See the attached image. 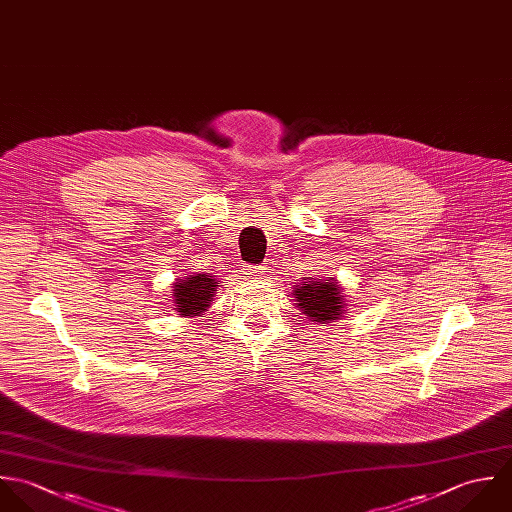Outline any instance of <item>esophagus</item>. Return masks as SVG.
Wrapping results in <instances>:
<instances>
[{
	"label": "esophagus",
	"mask_w": 512,
	"mask_h": 512,
	"mask_svg": "<svg viewBox=\"0 0 512 512\" xmlns=\"http://www.w3.org/2000/svg\"><path fill=\"white\" fill-rule=\"evenodd\" d=\"M241 273L245 275V279H263L269 273L267 265H243Z\"/></svg>",
	"instance_id": "34e87169"
}]
</instances>
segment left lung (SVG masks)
<instances>
[{"mask_svg": "<svg viewBox=\"0 0 512 512\" xmlns=\"http://www.w3.org/2000/svg\"><path fill=\"white\" fill-rule=\"evenodd\" d=\"M291 293L295 297V305L312 322H334L344 314L346 301L342 297V287L332 279H312L307 277L301 285Z\"/></svg>", "mask_w": 512, "mask_h": 512, "instance_id": "obj_1", "label": "left lung"}]
</instances>
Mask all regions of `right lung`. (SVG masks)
I'll return each instance as SVG.
<instances>
[{
    "mask_svg": "<svg viewBox=\"0 0 512 512\" xmlns=\"http://www.w3.org/2000/svg\"><path fill=\"white\" fill-rule=\"evenodd\" d=\"M219 283L209 275H188L186 279H178L172 287V299L176 312L182 316H202L215 295Z\"/></svg>",
    "mask_w": 512,
    "mask_h": 512,
    "instance_id": "1",
    "label": "right lung"
}]
</instances>
